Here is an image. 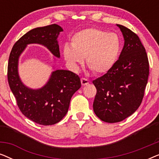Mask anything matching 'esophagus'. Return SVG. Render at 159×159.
Wrapping results in <instances>:
<instances>
[{
    "label": "esophagus",
    "mask_w": 159,
    "mask_h": 159,
    "mask_svg": "<svg viewBox=\"0 0 159 159\" xmlns=\"http://www.w3.org/2000/svg\"><path fill=\"white\" fill-rule=\"evenodd\" d=\"M89 82H90V81H89L88 80L85 79V78H82L81 79V83L83 86L87 85V84H89Z\"/></svg>",
    "instance_id": "34e87169"
}]
</instances>
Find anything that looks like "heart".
Instances as JSON below:
<instances>
[{
    "label": "heart",
    "mask_w": 159,
    "mask_h": 159,
    "mask_svg": "<svg viewBox=\"0 0 159 159\" xmlns=\"http://www.w3.org/2000/svg\"><path fill=\"white\" fill-rule=\"evenodd\" d=\"M122 49L121 39L116 33L97 28H88L75 34L71 45H65L64 56L69 66L77 70L86 63L96 75L108 73L118 61Z\"/></svg>",
    "instance_id": "1"
}]
</instances>
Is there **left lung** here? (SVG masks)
<instances>
[{
    "mask_svg": "<svg viewBox=\"0 0 159 159\" xmlns=\"http://www.w3.org/2000/svg\"><path fill=\"white\" fill-rule=\"evenodd\" d=\"M117 26L125 39L118 61L110 71L93 81L97 90L93 110L108 123L122 121L138 109L149 75L148 58L139 37L125 26Z\"/></svg>",
    "mask_w": 159,
    "mask_h": 159,
    "instance_id": "1",
    "label": "left lung"
}]
</instances>
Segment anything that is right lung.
<instances>
[{
    "mask_svg": "<svg viewBox=\"0 0 159 159\" xmlns=\"http://www.w3.org/2000/svg\"><path fill=\"white\" fill-rule=\"evenodd\" d=\"M63 29L56 24L30 30L15 43L8 64V82L21 112L41 125L58 123L68 111L71 97L81 87L79 76L68 70H56L42 88L32 90L21 82L18 74L19 56L28 44L44 45L60 57L57 38Z\"/></svg>",
    "mask_w": 159,
    "mask_h": 159,
    "instance_id": "obj_1",
    "label": "right lung"
}]
</instances>
